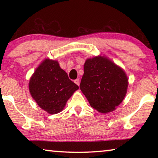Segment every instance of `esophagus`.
I'll return each instance as SVG.
<instances>
[{
  "instance_id": "obj_1",
  "label": "esophagus",
  "mask_w": 158,
  "mask_h": 158,
  "mask_svg": "<svg viewBox=\"0 0 158 158\" xmlns=\"http://www.w3.org/2000/svg\"><path fill=\"white\" fill-rule=\"evenodd\" d=\"M74 82H75V84H77V85H80V80H79L78 78H77L76 80H75Z\"/></svg>"
}]
</instances>
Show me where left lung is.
<instances>
[{
	"label": "left lung",
	"instance_id": "8db88e82",
	"mask_svg": "<svg viewBox=\"0 0 158 158\" xmlns=\"http://www.w3.org/2000/svg\"><path fill=\"white\" fill-rule=\"evenodd\" d=\"M127 87L124 71L107 58L85 61L80 88L94 109L104 114L113 111L122 102Z\"/></svg>",
	"mask_w": 158,
	"mask_h": 158
}]
</instances>
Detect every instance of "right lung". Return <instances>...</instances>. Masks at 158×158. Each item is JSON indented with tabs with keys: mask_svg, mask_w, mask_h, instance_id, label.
I'll return each mask as SVG.
<instances>
[{
	"mask_svg": "<svg viewBox=\"0 0 158 158\" xmlns=\"http://www.w3.org/2000/svg\"><path fill=\"white\" fill-rule=\"evenodd\" d=\"M29 91L41 109L50 114L59 113L79 88L69 79L57 61L45 60L36 68L29 84Z\"/></svg>",
	"mask_w": 158,
	"mask_h": 158,
	"instance_id": "1",
	"label": "right lung"
}]
</instances>
